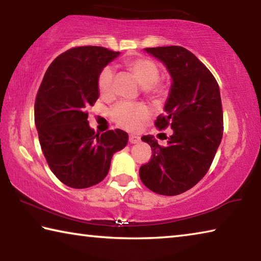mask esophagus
I'll use <instances>...</instances> for the list:
<instances>
[{"label":"esophagus","mask_w":261,"mask_h":261,"mask_svg":"<svg viewBox=\"0 0 261 261\" xmlns=\"http://www.w3.org/2000/svg\"><path fill=\"white\" fill-rule=\"evenodd\" d=\"M129 141L130 144H138L140 141V138L138 136H134V135H130L129 136Z\"/></svg>","instance_id":"esophagus-1"}]
</instances>
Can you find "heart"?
I'll list each match as a JSON object with an SVG mask.
<instances>
[{"label":"heart","mask_w":261,"mask_h":261,"mask_svg":"<svg viewBox=\"0 0 261 261\" xmlns=\"http://www.w3.org/2000/svg\"><path fill=\"white\" fill-rule=\"evenodd\" d=\"M125 68L135 74L144 92L153 98H161L167 93V86L159 81L160 70L156 63L145 57H136L124 62ZM114 73L110 68H105L100 72L98 78V88L101 96L108 98L113 93ZM149 112L146 106L141 103L121 102L115 106L110 112V116L118 125L125 127L127 130L138 129L141 122L148 117Z\"/></svg>","instance_id":"1"}]
</instances>
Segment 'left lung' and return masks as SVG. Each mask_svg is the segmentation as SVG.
Returning <instances> with one entry per match:
<instances>
[{"label": "left lung", "instance_id": "obj_1", "mask_svg": "<svg viewBox=\"0 0 261 261\" xmlns=\"http://www.w3.org/2000/svg\"><path fill=\"white\" fill-rule=\"evenodd\" d=\"M161 61L171 77L165 114L158 129L170 126L166 147L153 136L141 137L152 148V158L141 166V182L162 196H176L194 187L213 162L223 135L220 88L211 71L191 51L179 46L145 48Z\"/></svg>", "mask_w": 261, "mask_h": 261}]
</instances>
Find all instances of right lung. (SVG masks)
Returning <instances> with one entry per match:
<instances>
[{
    "label": "right lung",
    "mask_w": 261,
    "mask_h": 261,
    "mask_svg": "<svg viewBox=\"0 0 261 261\" xmlns=\"http://www.w3.org/2000/svg\"><path fill=\"white\" fill-rule=\"evenodd\" d=\"M120 55L98 46L74 47L47 69L34 105V122L48 166L62 183L85 189L107 176L114 153L127 144L120 129L95 134L86 112L99 98L98 78Z\"/></svg>",
    "instance_id": "1"
}]
</instances>
